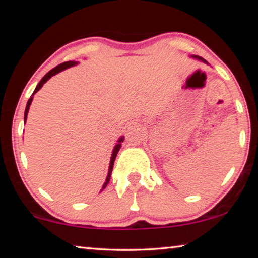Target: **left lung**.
Masks as SVG:
<instances>
[{
	"label": "left lung",
	"instance_id": "1",
	"mask_svg": "<svg viewBox=\"0 0 258 258\" xmlns=\"http://www.w3.org/2000/svg\"><path fill=\"white\" fill-rule=\"evenodd\" d=\"M191 58H194V59H197V60H199V61H203L204 63H206V64H208V62L205 59H203L202 56H199V55H191Z\"/></svg>",
	"mask_w": 258,
	"mask_h": 258
}]
</instances>
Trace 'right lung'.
<instances>
[{
    "mask_svg": "<svg viewBox=\"0 0 258 258\" xmlns=\"http://www.w3.org/2000/svg\"><path fill=\"white\" fill-rule=\"evenodd\" d=\"M78 62L77 61H67V62H63V63H61V64H59V66H56V67H54L53 69H51V71L46 74V75L42 78V80L40 81V83H38L37 84V86H36V89H35V91H34V93L32 94V97L29 98V100H28V102H27V106H26V109H25V116H24V121L26 123V120H27V115H28V111H29V107H30V104H32V101H33V97H34V94L37 92V91H40L41 90V87L45 84V83L50 80V78L52 77V76H54V75H56V74L58 73H60V72H62V71H64V69H67V68H71V67H73V66H76ZM124 141V137H120L118 140H117V145L113 147V149H112V154H111V157H110V163H109V169H108V175H107V177H106V182L103 183V185H102V189H101V191L102 190H104L106 189V186L108 185V183H109V181H110V177H111V172H112V167H113V163H115V159H116V156H117V154H118V151H119V149H120V147H121V142ZM100 191V192H101Z\"/></svg>",
    "mask_w": 258,
    "mask_h": 258,
    "instance_id": "add662e5",
    "label": "right lung"
}]
</instances>
